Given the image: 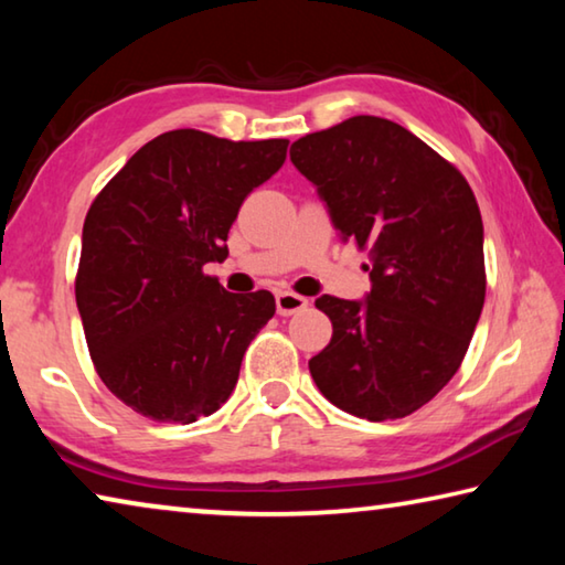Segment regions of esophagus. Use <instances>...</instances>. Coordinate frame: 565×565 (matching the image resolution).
Masks as SVG:
<instances>
[{"mask_svg":"<svg viewBox=\"0 0 565 565\" xmlns=\"http://www.w3.org/2000/svg\"><path fill=\"white\" fill-rule=\"evenodd\" d=\"M306 306H309V299H303V296L294 294V291H279L276 294V311L281 313V317H291V313H299L303 311Z\"/></svg>","mask_w":565,"mask_h":565,"instance_id":"esophagus-1","label":"esophagus"}]
</instances>
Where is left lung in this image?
Segmentation results:
<instances>
[{
  "label": "left lung",
  "mask_w": 565,
  "mask_h": 565,
  "mask_svg": "<svg viewBox=\"0 0 565 565\" xmlns=\"http://www.w3.org/2000/svg\"><path fill=\"white\" fill-rule=\"evenodd\" d=\"M291 161L327 202L341 242L371 259L366 299H317L333 333L309 361L311 376L347 414H414L454 379L483 309L473 191L408 129L366 114L306 134Z\"/></svg>",
  "instance_id": "8db88e82"
}]
</instances>
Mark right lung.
Here are the masks:
<instances>
[{
  "instance_id": "add662e5",
  "label": "right lung",
  "mask_w": 565,
  "mask_h": 565,
  "mask_svg": "<svg viewBox=\"0 0 565 565\" xmlns=\"http://www.w3.org/2000/svg\"><path fill=\"white\" fill-rule=\"evenodd\" d=\"M286 139L159 134L94 199L74 291L94 369L159 424H194L232 396L269 291L228 294L204 274L228 256L244 199L286 159Z\"/></svg>"
}]
</instances>
